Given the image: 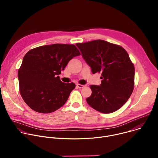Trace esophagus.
Here are the masks:
<instances>
[{"label":"esophagus","mask_w":158,"mask_h":158,"mask_svg":"<svg viewBox=\"0 0 158 158\" xmlns=\"http://www.w3.org/2000/svg\"><path fill=\"white\" fill-rule=\"evenodd\" d=\"M76 86L78 87V88H83L85 85H81V84H76Z\"/></svg>","instance_id":"1"}]
</instances>
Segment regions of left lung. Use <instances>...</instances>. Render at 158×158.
<instances>
[{"label":"left lung","mask_w":158,"mask_h":158,"mask_svg":"<svg viewBox=\"0 0 158 158\" xmlns=\"http://www.w3.org/2000/svg\"><path fill=\"white\" fill-rule=\"evenodd\" d=\"M82 56L93 74L101 73V84L91 85L92 94L87 104L102 113L121 108L134 89V67L122 47L103 40L77 43Z\"/></svg>","instance_id":"obj_1"}]
</instances>
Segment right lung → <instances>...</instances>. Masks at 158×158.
<instances>
[{
    "label": "right lung",
    "mask_w": 158,
    "mask_h": 158,
    "mask_svg": "<svg viewBox=\"0 0 158 158\" xmlns=\"http://www.w3.org/2000/svg\"><path fill=\"white\" fill-rule=\"evenodd\" d=\"M80 55L73 44H54L30 50L18 71L20 93L27 106L40 113L62 107L76 85L62 82L58 76L70 60Z\"/></svg>",
    "instance_id": "1"
}]
</instances>
